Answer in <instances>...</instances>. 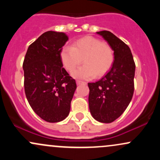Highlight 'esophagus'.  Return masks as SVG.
<instances>
[{
    "instance_id": "esophagus-1",
    "label": "esophagus",
    "mask_w": 160,
    "mask_h": 160,
    "mask_svg": "<svg viewBox=\"0 0 160 160\" xmlns=\"http://www.w3.org/2000/svg\"><path fill=\"white\" fill-rule=\"evenodd\" d=\"M77 84H78V85H80V84H86V82L83 81H80V80H78V81H77Z\"/></svg>"
}]
</instances>
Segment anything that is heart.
<instances>
[{
    "mask_svg": "<svg viewBox=\"0 0 160 160\" xmlns=\"http://www.w3.org/2000/svg\"><path fill=\"white\" fill-rule=\"evenodd\" d=\"M61 60L67 71L71 72L82 63L84 65L72 73L79 79L100 78L111 68L114 61V53L108 43L93 37L86 36L75 40L72 47H65L62 49Z\"/></svg>",
    "mask_w": 160,
    "mask_h": 160,
    "instance_id": "obj_1",
    "label": "heart"
}]
</instances>
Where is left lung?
<instances>
[{
    "mask_svg": "<svg viewBox=\"0 0 160 160\" xmlns=\"http://www.w3.org/2000/svg\"><path fill=\"white\" fill-rule=\"evenodd\" d=\"M112 47L114 61L101 80L89 82V107L95 120L110 123L120 117L132 98L135 64L129 47L108 31L96 32Z\"/></svg>",
    "mask_w": 160,
    "mask_h": 160,
    "instance_id": "left-lung-1",
    "label": "left lung"
}]
</instances>
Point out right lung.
<instances>
[{"instance_id":"right-lung-1","label":"right lung","mask_w":160,"mask_h":160,"mask_svg":"<svg viewBox=\"0 0 160 160\" xmlns=\"http://www.w3.org/2000/svg\"><path fill=\"white\" fill-rule=\"evenodd\" d=\"M68 40L63 32L43 33L28 47L23 62L24 86L28 102L49 122L65 120L77 89L74 79L62 66L61 51Z\"/></svg>"}]
</instances>
